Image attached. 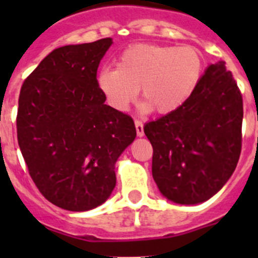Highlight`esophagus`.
Here are the masks:
<instances>
[{
    "label": "esophagus",
    "mask_w": 258,
    "mask_h": 258,
    "mask_svg": "<svg viewBox=\"0 0 258 258\" xmlns=\"http://www.w3.org/2000/svg\"><path fill=\"white\" fill-rule=\"evenodd\" d=\"M134 124H136L137 136L138 137L145 136V131H143V122L141 121V120H136V121H134Z\"/></svg>",
    "instance_id": "1"
}]
</instances>
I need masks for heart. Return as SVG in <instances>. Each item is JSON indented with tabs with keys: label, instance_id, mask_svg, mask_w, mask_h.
Instances as JSON below:
<instances>
[{
	"label": "heart",
	"instance_id": "b5f03b06",
	"mask_svg": "<svg viewBox=\"0 0 258 258\" xmlns=\"http://www.w3.org/2000/svg\"><path fill=\"white\" fill-rule=\"evenodd\" d=\"M204 70L206 59L198 47L138 44L118 55L116 68L104 67L97 85L118 111L127 109L142 88L143 109L166 115L192 95Z\"/></svg>",
	"mask_w": 258,
	"mask_h": 258
}]
</instances>
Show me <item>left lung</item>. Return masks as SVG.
Masks as SVG:
<instances>
[{
	"mask_svg": "<svg viewBox=\"0 0 258 258\" xmlns=\"http://www.w3.org/2000/svg\"><path fill=\"white\" fill-rule=\"evenodd\" d=\"M243 98L225 61L207 68L183 106L145 125L152 177L166 199L198 204L217 194L241 151Z\"/></svg>",
	"mask_w": 258,
	"mask_h": 258,
	"instance_id": "obj_1",
	"label": "left lung"
}]
</instances>
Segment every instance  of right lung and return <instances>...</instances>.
Here are the masks:
<instances>
[{
	"mask_svg": "<svg viewBox=\"0 0 258 258\" xmlns=\"http://www.w3.org/2000/svg\"><path fill=\"white\" fill-rule=\"evenodd\" d=\"M112 38L52 50L24 80L18 143L40 192L59 208L101 206L116 184L115 163L137 136L133 118L104 104L99 61Z\"/></svg>",
	"mask_w": 258,
	"mask_h": 258,
	"instance_id": "obj_1",
	"label": "right lung"
}]
</instances>
